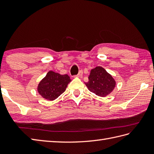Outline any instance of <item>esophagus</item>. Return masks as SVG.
<instances>
[{"mask_svg":"<svg viewBox=\"0 0 154 154\" xmlns=\"http://www.w3.org/2000/svg\"><path fill=\"white\" fill-rule=\"evenodd\" d=\"M83 75V71H80L79 72V73H78L76 76L77 77H81Z\"/></svg>","mask_w":154,"mask_h":154,"instance_id":"obj_1","label":"esophagus"}]
</instances>
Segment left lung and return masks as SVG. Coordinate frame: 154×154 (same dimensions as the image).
Instances as JSON below:
<instances>
[{"label": "left lung", "mask_w": 154, "mask_h": 154, "mask_svg": "<svg viewBox=\"0 0 154 154\" xmlns=\"http://www.w3.org/2000/svg\"><path fill=\"white\" fill-rule=\"evenodd\" d=\"M85 85L92 93L98 96L105 97L112 92L116 82L104 68L96 67L91 69L89 81Z\"/></svg>", "instance_id": "left-lung-1"}]
</instances>
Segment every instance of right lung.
Instances as JSON below:
<instances>
[{
  "instance_id": "right-lung-1",
  "label": "right lung",
  "mask_w": 154,
  "mask_h": 154,
  "mask_svg": "<svg viewBox=\"0 0 154 154\" xmlns=\"http://www.w3.org/2000/svg\"><path fill=\"white\" fill-rule=\"evenodd\" d=\"M71 80L67 74L60 75L49 71L38 87V91L44 99L53 100L63 93Z\"/></svg>"
}]
</instances>
